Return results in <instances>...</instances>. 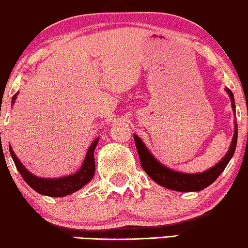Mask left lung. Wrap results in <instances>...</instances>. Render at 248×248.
Returning a JSON list of instances; mask_svg holds the SVG:
<instances>
[{"label":"left lung","instance_id":"obj_1","mask_svg":"<svg viewBox=\"0 0 248 248\" xmlns=\"http://www.w3.org/2000/svg\"><path fill=\"white\" fill-rule=\"evenodd\" d=\"M226 91L230 94L232 108L235 111L233 93H232L230 89H226ZM134 138L136 148H137L138 151V156H140V166L155 182L163 186V187L176 191H199L208 187L209 185H212L219 177L221 172L225 170L228 162L233 157V154L236 148V140H238V125L235 123L233 140H232L230 150L226 154V156L221 159L217 166L213 167L212 169L206 170L203 172H199V174H183V172L174 171V170L169 169V168H166L149 153L146 146L143 144V142L140 140L138 136L135 135Z\"/></svg>","mask_w":248,"mask_h":248}]
</instances>
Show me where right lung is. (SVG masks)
<instances>
[{"mask_svg": "<svg viewBox=\"0 0 248 248\" xmlns=\"http://www.w3.org/2000/svg\"><path fill=\"white\" fill-rule=\"evenodd\" d=\"M16 95L17 93L13 97V102L16 99ZM98 140H99V138H97V140H94L92 142L80 169L76 174L60 178H41L34 176L18 161V158L15 156L13 149L9 148V150L13 161H14L15 166H16V169L18 170V172H20L23 180L28 183L29 187L33 188L34 190L42 194V195L52 196V198H61V196L70 195V194L74 193V191L79 190V189L84 187L86 183H89L92 180L95 170L93 153H94V149L97 146Z\"/></svg>", "mask_w": 248, "mask_h": 248, "instance_id": "add662e5", "label": "right lung"}]
</instances>
